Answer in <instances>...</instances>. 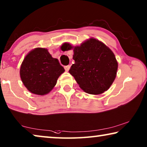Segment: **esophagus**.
Wrapping results in <instances>:
<instances>
[{
  "instance_id": "esophagus-1",
  "label": "esophagus",
  "mask_w": 147,
  "mask_h": 147,
  "mask_svg": "<svg viewBox=\"0 0 147 147\" xmlns=\"http://www.w3.org/2000/svg\"><path fill=\"white\" fill-rule=\"evenodd\" d=\"M70 67H71V66H70V65H67V66H65L64 67V68L65 69V71H69V70L70 69Z\"/></svg>"
}]
</instances>
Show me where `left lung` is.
<instances>
[{
	"label": "left lung",
	"mask_w": 147,
	"mask_h": 147,
	"mask_svg": "<svg viewBox=\"0 0 147 147\" xmlns=\"http://www.w3.org/2000/svg\"><path fill=\"white\" fill-rule=\"evenodd\" d=\"M73 48L75 61L69 70L81 89L90 94H103L116 78L118 62L110 48L95 38H91L73 47L69 43L61 46L63 51Z\"/></svg>",
	"instance_id": "obj_1"
}]
</instances>
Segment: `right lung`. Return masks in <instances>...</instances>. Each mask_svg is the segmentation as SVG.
<instances>
[{
	"label": "right lung",
	"mask_w": 147,
	"mask_h": 147,
	"mask_svg": "<svg viewBox=\"0 0 147 147\" xmlns=\"http://www.w3.org/2000/svg\"><path fill=\"white\" fill-rule=\"evenodd\" d=\"M65 69L47 49L36 48L25 56L21 65L20 77L30 92L44 95L48 94L57 83Z\"/></svg>",
	"instance_id": "right-lung-1"
}]
</instances>
